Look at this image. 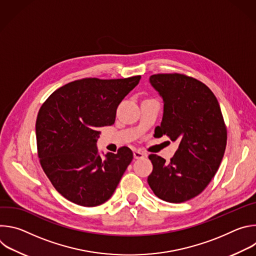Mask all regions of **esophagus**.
<instances>
[{
	"mask_svg": "<svg viewBox=\"0 0 256 256\" xmlns=\"http://www.w3.org/2000/svg\"><path fill=\"white\" fill-rule=\"evenodd\" d=\"M134 159H142V158L146 157V154L140 152V151H134Z\"/></svg>",
	"mask_w": 256,
	"mask_h": 256,
	"instance_id": "obj_1",
	"label": "esophagus"
}]
</instances>
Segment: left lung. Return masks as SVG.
Instances as JSON below:
<instances>
[{
	"mask_svg": "<svg viewBox=\"0 0 256 256\" xmlns=\"http://www.w3.org/2000/svg\"><path fill=\"white\" fill-rule=\"evenodd\" d=\"M149 81L164 103L155 136L166 134L179 147L169 163L149 156L153 171L148 184L159 198L184 202L208 186L224 157L227 130L220 104L208 86L186 75L158 74Z\"/></svg>",
	"mask_w": 256,
	"mask_h": 256,
	"instance_id": "8db88e82",
	"label": "left lung"
}]
</instances>
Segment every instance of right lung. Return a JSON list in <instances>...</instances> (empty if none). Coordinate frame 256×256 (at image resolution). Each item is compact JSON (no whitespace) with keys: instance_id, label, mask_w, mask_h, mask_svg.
<instances>
[{"instance_id":"1","label":"right lung","mask_w":256,"mask_h":256,"mask_svg":"<svg viewBox=\"0 0 256 256\" xmlns=\"http://www.w3.org/2000/svg\"><path fill=\"white\" fill-rule=\"evenodd\" d=\"M140 80V76L74 81L56 90L40 107L35 124L40 161L68 200L96 206L116 190L134 154L122 147L102 158L96 144L99 128L114 124L118 104Z\"/></svg>"}]
</instances>
